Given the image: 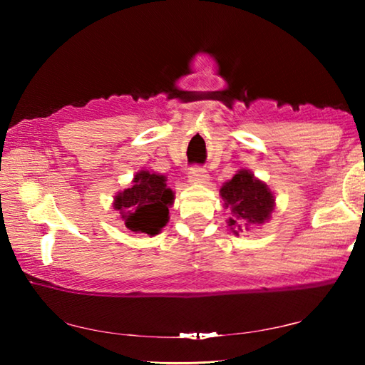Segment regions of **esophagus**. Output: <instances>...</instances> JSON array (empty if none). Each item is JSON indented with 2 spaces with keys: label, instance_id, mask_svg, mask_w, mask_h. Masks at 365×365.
Listing matches in <instances>:
<instances>
[{
  "label": "esophagus",
  "instance_id": "1",
  "mask_svg": "<svg viewBox=\"0 0 365 365\" xmlns=\"http://www.w3.org/2000/svg\"><path fill=\"white\" fill-rule=\"evenodd\" d=\"M188 180L191 183H205L207 180V172L201 165H193L188 170Z\"/></svg>",
  "mask_w": 365,
  "mask_h": 365
}]
</instances>
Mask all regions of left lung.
<instances>
[{"label": "left lung", "mask_w": 365, "mask_h": 365, "mask_svg": "<svg viewBox=\"0 0 365 365\" xmlns=\"http://www.w3.org/2000/svg\"><path fill=\"white\" fill-rule=\"evenodd\" d=\"M220 196L225 201L233 217L228 220L232 232L238 235L242 224L256 225L262 224L270 217L274 211V196H272L267 185L256 180L248 170H240L232 180H228L220 188Z\"/></svg>", "instance_id": "left-lung-1"}]
</instances>
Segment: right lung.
Returning a JSON list of instances; mask_svg holds the SVG:
<instances>
[{
  "mask_svg": "<svg viewBox=\"0 0 365 365\" xmlns=\"http://www.w3.org/2000/svg\"><path fill=\"white\" fill-rule=\"evenodd\" d=\"M174 193L165 185V177L150 172H138L132 188L115 196L114 209L130 232L159 233L169 220V205Z\"/></svg>",
  "mask_w": 365,
  "mask_h": 365,
  "instance_id": "1",
  "label": "right lung"
}]
</instances>
